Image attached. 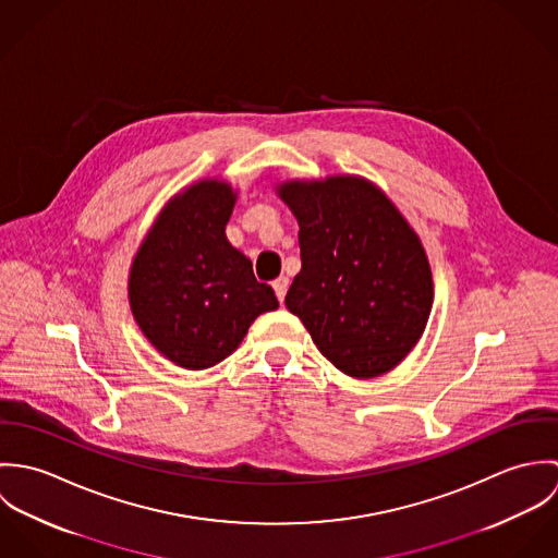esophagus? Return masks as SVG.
I'll use <instances>...</instances> for the list:
<instances>
[{
  "label": "esophagus",
  "instance_id": "1",
  "mask_svg": "<svg viewBox=\"0 0 558 558\" xmlns=\"http://www.w3.org/2000/svg\"><path fill=\"white\" fill-rule=\"evenodd\" d=\"M288 286H290V279H288V277H279V279L272 281V288H275V294H277L279 303H283L286 292H288Z\"/></svg>",
  "mask_w": 558,
  "mask_h": 558
}]
</instances>
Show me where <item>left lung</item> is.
Segmentation results:
<instances>
[{"mask_svg": "<svg viewBox=\"0 0 558 558\" xmlns=\"http://www.w3.org/2000/svg\"><path fill=\"white\" fill-rule=\"evenodd\" d=\"M279 197L299 221L301 272L286 307L319 352L352 378L391 372L421 339L434 303L414 230L369 180H288Z\"/></svg>", "mask_w": 558, "mask_h": 558, "instance_id": "8db88e82", "label": "left lung"}]
</instances>
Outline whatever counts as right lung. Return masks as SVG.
<instances>
[{
	"mask_svg": "<svg viewBox=\"0 0 558 558\" xmlns=\"http://www.w3.org/2000/svg\"><path fill=\"white\" fill-rule=\"evenodd\" d=\"M236 204L223 180H199L160 210L131 266L135 322L165 359L206 369L230 356L259 314L279 301L230 244L226 226Z\"/></svg>",
	"mask_w": 558,
	"mask_h": 558,
	"instance_id": "1",
	"label": "right lung"
}]
</instances>
